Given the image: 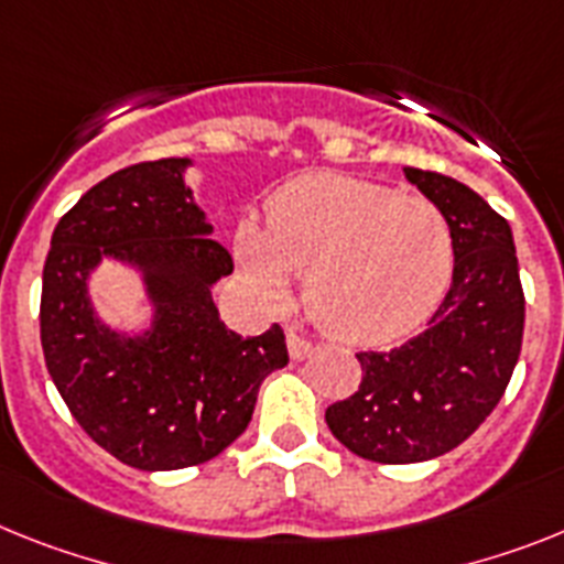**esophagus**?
I'll return each mask as SVG.
<instances>
[{
    "instance_id": "obj_1",
    "label": "esophagus",
    "mask_w": 564,
    "mask_h": 564,
    "mask_svg": "<svg viewBox=\"0 0 564 564\" xmlns=\"http://www.w3.org/2000/svg\"><path fill=\"white\" fill-rule=\"evenodd\" d=\"M286 347H290L292 361H304V358H310V355L315 352V347H312L310 340H306L304 335H297V333L286 335Z\"/></svg>"
}]
</instances>
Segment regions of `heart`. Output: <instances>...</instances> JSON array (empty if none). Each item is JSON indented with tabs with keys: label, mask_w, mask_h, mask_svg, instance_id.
I'll return each instance as SVG.
<instances>
[{
	"label": "heart",
	"mask_w": 564,
	"mask_h": 564,
	"mask_svg": "<svg viewBox=\"0 0 564 564\" xmlns=\"http://www.w3.org/2000/svg\"><path fill=\"white\" fill-rule=\"evenodd\" d=\"M235 254L267 304H283L295 274L306 278L312 321L352 347L421 329L453 274L451 226L433 203L329 172L278 188L267 226H238Z\"/></svg>",
	"instance_id": "obj_1"
}]
</instances>
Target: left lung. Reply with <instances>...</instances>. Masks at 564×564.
<instances>
[{
	"instance_id": "obj_1",
	"label": "left lung",
	"mask_w": 564,
	"mask_h": 564,
	"mask_svg": "<svg viewBox=\"0 0 564 564\" xmlns=\"http://www.w3.org/2000/svg\"><path fill=\"white\" fill-rule=\"evenodd\" d=\"M453 238V283L421 335L390 352H358L361 387L326 410L347 451L381 465L444 456L494 413L519 361L524 295L513 231L453 177L404 165Z\"/></svg>"
}]
</instances>
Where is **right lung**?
<instances>
[{
	"label": "right lung",
	"instance_id": "obj_1",
	"mask_svg": "<svg viewBox=\"0 0 564 564\" xmlns=\"http://www.w3.org/2000/svg\"><path fill=\"white\" fill-rule=\"evenodd\" d=\"M192 158L113 172L56 224L42 272V352L56 390L102 451L137 470H180L224 453L252 421L263 378L290 364L281 326L231 333L212 290L231 254L186 186ZM102 259L141 274L143 330L98 318Z\"/></svg>",
	"mask_w": 564,
	"mask_h": 564
}]
</instances>
